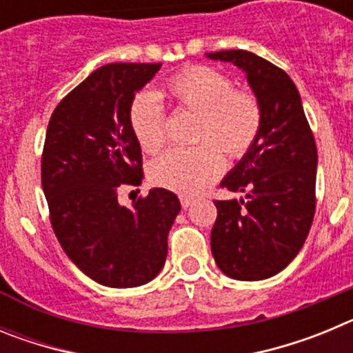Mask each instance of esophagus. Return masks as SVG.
Wrapping results in <instances>:
<instances>
[{"instance_id": "34e87169", "label": "esophagus", "mask_w": 353, "mask_h": 353, "mask_svg": "<svg viewBox=\"0 0 353 353\" xmlns=\"http://www.w3.org/2000/svg\"><path fill=\"white\" fill-rule=\"evenodd\" d=\"M180 203H182L183 208H189L192 203H194V199L187 198V196H180Z\"/></svg>"}]
</instances>
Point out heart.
Returning <instances> with one entry per match:
<instances>
[{
  "label": "heart",
  "mask_w": 353,
  "mask_h": 353,
  "mask_svg": "<svg viewBox=\"0 0 353 353\" xmlns=\"http://www.w3.org/2000/svg\"><path fill=\"white\" fill-rule=\"evenodd\" d=\"M168 95L180 108L198 113L196 148L171 150L152 164V182L182 196H196L217 180L224 168L221 150L228 159L249 152L261 127L256 97L233 88L232 79L207 65H192L170 77ZM130 127L148 154L166 143V114L157 93H139L130 104Z\"/></svg>",
  "instance_id": "heart-1"
}]
</instances>
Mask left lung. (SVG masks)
<instances>
[{
    "label": "left lung",
    "mask_w": 353,
    "mask_h": 353,
    "mask_svg": "<svg viewBox=\"0 0 353 353\" xmlns=\"http://www.w3.org/2000/svg\"><path fill=\"white\" fill-rule=\"evenodd\" d=\"M207 58L244 72L261 109L256 141L221 182L242 198L215 201L210 235L215 263L228 277L260 281L281 272L307 239L316 205V145L285 70L242 49Z\"/></svg>",
    "instance_id": "obj_1"
}]
</instances>
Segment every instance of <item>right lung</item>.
I'll return each instance as SVG.
<instances>
[{
	"label": "right lung",
	"instance_id": "add662e5",
	"mask_svg": "<svg viewBox=\"0 0 353 353\" xmlns=\"http://www.w3.org/2000/svg\"><path fill=\"white\" fill-rule=\"evenodd\" d=\"M162 63H109L72 90L48 125L42 189L56 239L83 274L109 288L146 285L162 270L180 212L162 187L127 208L121 185L143 180L130 104Z\"/></svg>",
	"mask_w": 353,
	"mask_h": 353
}]
</instances>
